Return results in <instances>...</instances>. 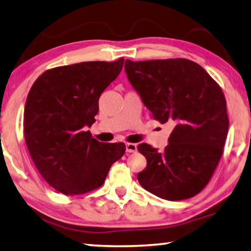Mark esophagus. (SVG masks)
Segmentation results:
<instances>
[{
  "label": "esophagus",
  "instance_id": "obj_1",
  "mask_svg": "<svg viewBox=\"0 0 251 251\" xmlns=\"http://www.w3.org/2000/svg\"><path fill=\"white\" fill-rule=\"evenodd\" d=\"M126 152H128V153L135 152V151H137V145H135V143L126 142Z\"/></svg>",
  "mask_w": 251,
  "mask_h": 251
}]
</instances>
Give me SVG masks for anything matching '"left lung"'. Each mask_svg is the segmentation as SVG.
<instances>
[{"instance_id": "8db88e82", "label": "left lung", "mask_w": 251, "mask_h": 251, "mask_svg": "<svg viewBox=\"0 0 251 251\" xmlns=\"http://www.w3.org/2000/svg\"><path fill=\"white\" fill-rule=\"evenodd\" d=\"M130 83L151 116L175 126L162 151L138 146L147 159L139 183L160 198H191L210 181L224 153L229 120L220 85L188 59L126 60Z\"/></svg>"}]
</instances>
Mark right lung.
<instances>
[{
	"instance_id": "right-lung-1",
	"label": "right lung",
	"mask_w": 251,
	"mask_h": 251,
	"mask_svg": "<svg viewBox=\"0 0 251 251\" xmlns=\"http://www.w3.org/2000/svg\"><path fill=\"white\" fill-rule=\"evenodd\" d=\"M123 62L120 57L49 69L27 94L23 130L28 153L45 181L61 194L100 188L110 167L126 152L123 142H99L87 131L96 121L99 98Z\"/></svg>"
}]
</instances>
